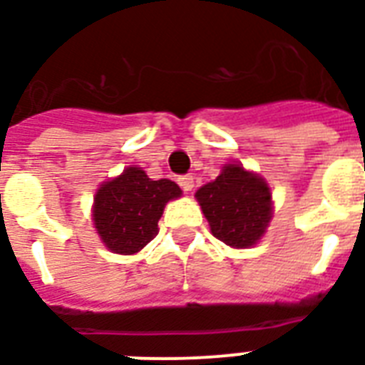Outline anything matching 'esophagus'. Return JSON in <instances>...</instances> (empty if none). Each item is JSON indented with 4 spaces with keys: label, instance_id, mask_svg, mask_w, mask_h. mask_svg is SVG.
<instances>
[{
    "label": "esophagus",
    "instance_id": "34e87169",
    "mask_svg": "<svg viewBox=\"0 0 365 365\" xmlns=\"http://www.w3.org/2000/svg\"><path fill=\"white\" fill-rule=\"evenodd\" d=\"M179 185L185 192H190L194 188V177L192 175H182V177H179Z\"/></svg>",
    "mask_w": 365,
    "mask_h": 365
}]
</instances>
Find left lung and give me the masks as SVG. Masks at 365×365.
Masks as SVG:
<instances>
[{"label": "left lung", "mask_w": 365, "mask_h": 365, "mask_svg": "<svg viewBox=\"0 0 365 365\" xmlns=\"http://www.w3.org/2000/svg\"><path fill=\"white\" fill-rule=\"evenodd\" d=\"M211 232L230 247L255 245L272 219V194L267 180L227 163L221 175L196 192Z\"/></svg>", "instance_id": "left-lung-1"}]
</instances>
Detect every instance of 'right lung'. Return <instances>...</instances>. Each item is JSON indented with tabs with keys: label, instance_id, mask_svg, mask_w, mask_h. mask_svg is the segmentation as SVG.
Returning a JSON list of instances; mask_svg holds the SVG:
<instances>
[{
	"label": "right lung",
	"instance_id": "right-lung-1",
	"mask_svg": "<svg viewBox=\"0 0 365 365\" xmlns=\"http://www.w3.org/2000/svg\"><path fill=\"white\" fill-rule=\"evenodd\" d=\"M180 194L173 180H152L140 168H125L95 194L93 222L97 234L112 253H138L156 238L165 203Z\"/></svg>",
	"mask_w": 365,
	"mask_h": 365
}]
</instances>
